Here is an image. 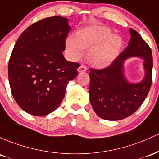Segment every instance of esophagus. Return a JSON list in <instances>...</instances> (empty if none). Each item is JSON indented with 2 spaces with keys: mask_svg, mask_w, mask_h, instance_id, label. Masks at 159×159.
<instances>
[{
  "mask_svg": "<svg viewBox=\"0 0 159 159\" xmlns=\"http://www.w3.org/2000/svg\"><path fill=\"white\" fill-rule=\"evenodd\" d=\"M87 70V67H85L84 65H80V67L78 68V72L79 73H82V72H85V71Z\"/></svg>",
  "mask_w": 159,
  "mask_h": 159,
  "instance_id": "obj_1",
  "label": "esophagus"
}]
</instances>
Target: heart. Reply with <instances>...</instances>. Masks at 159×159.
Segmentation results:
<instances>
[{"label": "heart", "instance_id": "1", "mask_svg": "<svg viewBox=\"0 0 159 159\" xmlns=\"http://www.w3.org/2000/svg\"><path fill=\"white\" fill-rule=\"evenodd\" d=\"M123 45L122 37L113 35L110 28L93 25L80 29L74 37L66 40L65 52L72 61L80 59L83 49H89L87 54L89 63L96 68H103L112 64Z\"/></svg>", "mask_w": 159, "mask_h": 159}]
</instances>
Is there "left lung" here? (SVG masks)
<instances>
[{"label": "left lung", "instance_id": "1", "mask_svg": "<svg viewBox=\"0 0 159 159\" xmlns=\"http://www.w3.org/2000/svg\"><path fill=\"white\" fill-rule=\"evenodd\" d=\"M128 46L108 67L90 68V102L96 114L107 120H120L132 115L143 103L152 80V55L149 45L130 28ZM130 57L144 59L145 76L139 84L128 82L123 73L124 61Z\"/></svg>", "mask_w": 159, "mask_h": 159}]
</instances>
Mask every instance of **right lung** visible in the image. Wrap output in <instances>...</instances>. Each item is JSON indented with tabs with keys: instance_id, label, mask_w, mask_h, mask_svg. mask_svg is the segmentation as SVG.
Here are the masks:
<instances>
[{
	"instance_id": "add662e5",
	"label": "right lung",
	"mask_w": 159,
	"mask_h": 159,
	"mask_svg": "<svg viewBox=\"0 0 159 159\" xmlns=\"http://www.w3.org/2000/svg\"><path fill=\"white\" fill-rule=\"evenodd\" d=\"M65 17L46 18L34 23L18 39L8 65L11 92L19 107L37 116L58 108L80 64L67 61L62 52L70 31Z\"/></svg>"
}]
</instances>
